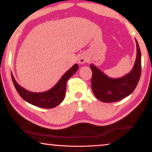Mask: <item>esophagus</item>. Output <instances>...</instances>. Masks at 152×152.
Instances as JSON below:
<instances>
[{
  "instance_id": "esophagus-1",
  "label": "esophagus",
  "mask_w": 152,
  "mask_h": 152,
  "mask_svg": "<svg viewBox=\"0 0 152 152\" xmlns=\"http://www.w3.org/2000/svg\"><path fill=\"white\" fill-rule=\"evenodd\" d=\"M87 60H88V58L86 56H79L78 59V62L79 64H83L84 62H87Z\"/></svg>"
}]
</instances>
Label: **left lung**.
Wrapping results in <instances>:
<instances>
[{
    "mask_svg": "<svg viewBox=\"0 0 152 152\" xmlns=\"http://www.w3.org/2000/svg\"><path fill=\"white\" fill-rule=\"evenodd\" d=\"M137 43V58L133 69L129 73L118 79H112L91 64L92 71V89L94 96L100 101L113 102L129 96L139 83L141 73V53Z\"/></svg>",
    "mask_w": 152,
    "mask_h": 152,
    "instance_id": "obj_1",
    "label": "left lung"
}]
</instances>
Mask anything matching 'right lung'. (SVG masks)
<instances>
[{
	"label": "right lung",
	"mask_w": 152,
	"mask_h": 152,
	"mask_svg": "<svg viewBox=\"0 0 152 152\" xmlns=\"http://www.w3.org/2000/svg\"><path fill=\"white\" fill-rule=\"evenodd\" d=\"M79 69L75 64L63 75L58 82L50 90L41 93L29 92L18 84L14 79L12 73L11 78L16 90L21 97L30 104L45 109H52L61 103L64 99L66 93V82Z\"/></svg>",
	"instance_id": "1"
}]
</instances>
